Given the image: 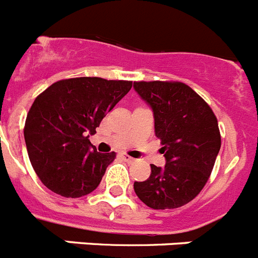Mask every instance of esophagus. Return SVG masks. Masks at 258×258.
I'll list each match as a JSON object with an SVG mask.
<instances>
[{
	"mask_svg": "<svg viewBox=\"0 0 258 258\" xmlns=\"http://www.w3.org/2000/svg\"><path fill=\"white\" fill-rule=\"evenodd\" d=\"M122 159H124L125 162H127V163L136 162V159H133V158H132V156H129V155H122Z\"/></svg>",
	"mask_w": 258,
	"mask_h": 258,
	"instance_id": "34e87169",
	"label": "esophagus"
}]
</instances>
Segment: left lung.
<instances>
[{
    "mask_svg": "<svg viewBox=\"0 0 258 258\" xmlns=\"http://www.w3.org/2000/svg\"><path fill=\"white\" fill-rule=\"evenodd\" d=\"M133 87L153 109L166 158L163 168L151 164L150 177L134 182V192L155 210L184 206L201 192L214 167L221 149L217 117L185 83L153 81Z\"/></svg>",
    "mask_w": 258,
    "mask_h": 258,
    "instance_id": "left-lung-1",
    "label": "left lung"
}]
</instances>
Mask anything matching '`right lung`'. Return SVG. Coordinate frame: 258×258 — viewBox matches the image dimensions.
<instances>
[{
    "mask_svg": "<svg viewBox=\"0 0 258 258\" xmlns=\"http://www.w3.org/2000/svg\"><path fill=\"white\" fill-rule=\"evenodd\" d=\"M132 89L131 81L62 79L35 99L24 125L30 162L44 185L62 197L95 190L114 153H98L89 137Z\"/></svg>",
    "mask_w": 258,
    "mask_h": 258,
    "instance_id": "add662e5",
    "label": "right lung"
}]
</instances>
